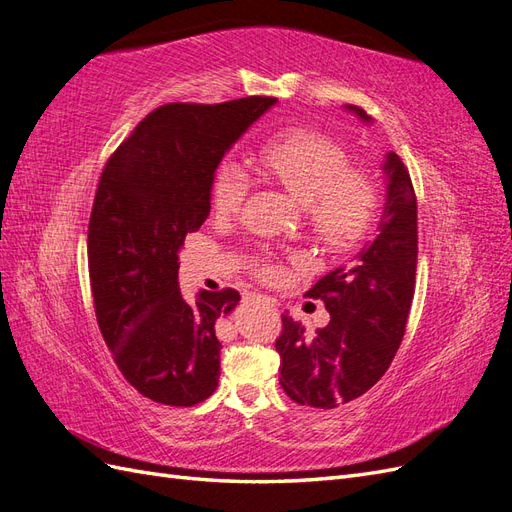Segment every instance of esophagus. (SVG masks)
<instances>
[{
	"mask_svg": "<svg viewBox=\"0 0 512 512\" xmlns=\"http://www.w3.org/2000/svg\"><path fill=\"white\" fill-rule=\"evenodd\" d=\"M258 301H262V303H265V305H269V307H273V301L271 299H267V297H256Z\"/></svg>",
	"mask_w": 512,
	"mask_h": 512,
	"instance_id": "1",
	"label": "esophagus"
}]
</instances>
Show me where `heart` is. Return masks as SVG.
Wrapping results in <instances>:
<instances>
[{
	"mask_svg": "<svg viewBox=\"0 0 512 512\" xmlns=\"http://www.w3.org/2000/svg\"><path fill=\"white\" fill-rule=\"evenodd\" d=\"M254 164L305 207L314 239L329 252H350L374 228L380 207L378 185L365 170L350 168L346 149L316 130H288L262 145ZM247 179L222 166L211 185L213 209L237 213Z\"/></svg>",
	"mask_w": 512,
	"mask_h": 512,
	"instance_id": "1",
	"label": "heart"
}]
</instances>
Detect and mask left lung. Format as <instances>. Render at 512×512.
Here are the masks:
<instances>
[{
    "instance_id": "8db88e82",
    "label": "left lung",
    "mask_w": 512,
    "mask_h": 512,
    "mask_svg": "<svg viewBox=\"0 0 512 512\" xmlns=\"http://www.w3.org/2000/svg\"><path fill=\"white\" fill-rule=\"evenodd\" d=\"M363 123L371 117L346 104ZM386 203L376 235L348 265L329 271L307 290L322 299L331 320L305 335L301 322L282 316L280 384L301 406L331 410L361 397L389 369L404 339L416 275V196L408 168L395 151L382 162Z\"/></svg>"
}]
</instances>
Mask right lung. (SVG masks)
Listing matches in <instances>:
<instances>
[{
	"label": "right lung",
	"mask_w": 512,
	"mask_h": 512,
	"mask_svg": "<svg viewBox=\"0 0 512 512\" xmlns=\"http://www.w3.org/2000/svg\"><path fill=\"white\" fill-rule=\"evenodd\" d=\"M275 98L166 104L106 162L91 209L87 256L96 318L134 389L164 406H194L218 389L215 320L239 292L179 290L185 235L205 224L222 158Z\"/></svg>",
	"instance_id": "add662e5"
}]
</instances>
